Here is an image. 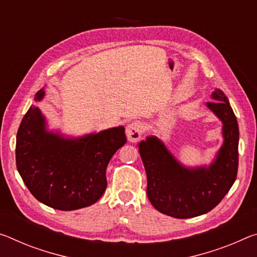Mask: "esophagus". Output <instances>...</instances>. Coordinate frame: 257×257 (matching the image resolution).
I'll return each mask as SVG.
<instances>
[{
	"mask_svg": "<svg viewBox=\"0 0 257 257\" xmlns=\"http://www.w3.org/2000/svg\"><path fill=\"white\" fill-rule=\"evenodd\" d=\"M144 130H145V127L141 121H134L132 123H129L127 125V129H125V134H127L128 141L132 142V143H136V142L141 140Z\"/></svg>",
	"mask_w": 257,
	"mask_h": 257,
	"instance_id": "1",
	"label": "esophagus"
}]
</instances>
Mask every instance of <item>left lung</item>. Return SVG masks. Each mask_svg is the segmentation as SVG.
<instances>
[{"instance_id": "left-lung-1", "label": "left lung", "mask_w": 257, "mask_h": 257, "mask_svg": "<svg viewBox=\"0 0 257 257\" xmlns=\"http://www.w3.org/2000/svg\"><path fill=\"white\" fill-rule=\"evenodd\" d=\"M206 103L222 121L223 145L208 166L182 165L157 136L138 144L148 176L149 200L154 208L175 218L200 216L215 208L233 185L238 172L239 127L229 99L219 89Z\"/></svg>"}]
</instances>
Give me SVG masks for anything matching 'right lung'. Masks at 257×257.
Listing matches in <instances>:
<instances>
[{
	"label": "right lung",
	"instance_id": "1",
	"mask_svg": "<svg viewBox=\"0 0 257 257\" xmlns=\"http://www.w3.org/2000/svg\"><path fill=\"white\" fill-rule=\"evenodd\" d=\"M36 92L34 100L44 98ZM127 142L124 127L81 137H66L47 128L35 104L19 125L16 164L30 192L54 209L75 210L99 200L106 189V168L113 154Z\"/></svg>",
	"mask_w": 257,
	"mask_h": 257
}]
</instances>
